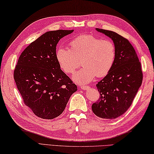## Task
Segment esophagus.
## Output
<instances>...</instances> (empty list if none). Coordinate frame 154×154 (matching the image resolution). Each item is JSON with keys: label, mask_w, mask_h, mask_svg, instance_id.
I'll list each match as a JSON object with an SVG mask.
<instances>
[{"label": "esophagus", "mask_w": 154, "mask_h": 154, "mask_svg": "<svg viewBox=\"0 0 154 154\" xmlns=\"http://www.w3.org/2000/svg\"><path fill=\"white\" fill-rule=\"evenodd\" d=\"M89 88H90V87H89V85H82L80 86V88L82 89H84V90H85V89H89Z\"/></svg>", "instance_id": "esophagus-1"}]
</instances>
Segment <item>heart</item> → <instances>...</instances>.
<instances>
[{
  "label": "heart",
  "instance_id": "b5f03b06",
  "mask_svg": "<svg viewBox=\"0 0 154 154\" xmlns=\"http://www.w3.org/2000/svg\"><path fill=\"white\" fill-rule=\"evenodd\" d=\"M70 50L58 48L56 58L66 74H73L80 66L83 67L73 76L79 83L90 82L96 76L103 77L112 69L116 59V47L112 41L100 39L91 34L80 35L70 41Z\"/></svg>",
  "mask_w": 154,
  "mask_h": 154
}]
</instances>
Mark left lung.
<instances>
[{
    "instance_id": "left-lung-1",
    "label": "left lung",
    "mask_w": 154,
    "mask_h": 154,
    "mask_svg": "<svg viewBox=\"0 0 154 154\" xmlns=\"http://www.w3.org/2000/svg\"><path fill=\"white\" fill-rule=\"evenodd\" d=\"M113 40L116 59L108 75L97 83L100 97L91 106L93 112L104 119H114L127 111L143 80L141 63L127 39L112 31L96 28Z\"/></svg>"
}]
</instances>
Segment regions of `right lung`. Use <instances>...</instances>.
<instances>
[{"label": "right lung", "instance_id": "obj_1", "mask_svg": "<svg viewBox=\"0 0 154 154\" xmlns=\"http://www.w3.org/2000/svg\"><path fill=\"white\" fill-rule=\"evenodd\" d=\"M72 32L58 29L44 33L22 52L14 70V79L23 103L41 119L60 115L77 90L56 58L58 41Z\"/></svg>", "mask_w": 154, "mask_h": 154}]
</instances>
